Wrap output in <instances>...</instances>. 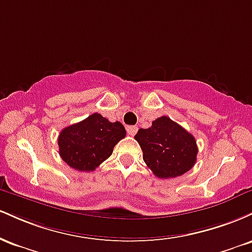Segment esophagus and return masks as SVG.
<instances>
[{"instance_id": "esophagus-1", "label": "esophagus", "mask_w": 252, "mask_h": 252, "mask_svg": "<svg viewBox=\"0 0 252 252\" xmlns=\"http://www.w3.org/2000/svg\"><path fill=\"white\" fill-rule=\"evenodd\" d=\"M126 132H128L130 136H134L136 132H137V126H126Z\"/></svg>"}]
</instances>
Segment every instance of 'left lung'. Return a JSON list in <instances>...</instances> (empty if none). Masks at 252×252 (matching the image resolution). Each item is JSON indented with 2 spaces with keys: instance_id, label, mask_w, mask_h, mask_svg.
Listing matches in <instances>:
<instances>
[{
  "instance_id": "1",
  "label": "left lung",
  "mask_w": 252,
  "mask_h": 252,
  "mask_svg": "<svg viewBox=\"0 0 252 252\" xmlns=\"http://www.w3.org/2000/svg\"><path fill=\"white\" fill-rule=\"evenodd\" d=\"M135 140L142 149L144 162L158 178L180 176L196 161L194 136L167 116L153 121L148 129L138 130Z\"/></svg>"
}]
</instances>
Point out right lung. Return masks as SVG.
<instances>
[{
    "instance_id": "add662e5",
    "label": "right lung",
    "mask_w": 252,
    "mask_h": 252,
    "mask_svg": "<svg viewBox=\"0 0 252 252\" xmlns=\"http://www.w3.org/2000/svg\"><path fill=\"white\" fill-rule=\"evenodd\" d=\"M126 134L122 123L110 122L96 112L62 130L58 137L59 154L73 169L92 172L112 154Z\"/></svg>"
}]
</instances>
